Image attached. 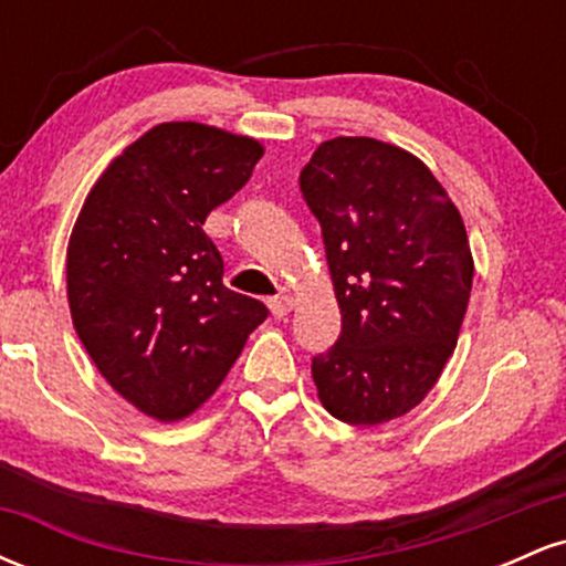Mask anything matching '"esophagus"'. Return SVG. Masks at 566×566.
I'll use <instances>...</instances> for the list:
<instances>
[{
	"instance_id": "obj_1",
	"label": "esophagus",
	"mask_w": 566,
	"mask_h": 566,
	"mask_svg": "<svg viewBox=\"0 0 566 566\" xmlns=\"http://www.w3.org/2000/svg\"><path fill=\"white\" fill-rule=\"evenodd\" d=\"M292 305H295V301H292L290 295H276L274 301H269V308L271 314H274V319H284V316L292 311Z\"/></svg>"
}]
</instances>
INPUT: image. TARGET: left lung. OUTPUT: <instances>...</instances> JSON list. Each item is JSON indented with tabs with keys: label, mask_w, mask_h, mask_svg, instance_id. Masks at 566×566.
Instances as JSON below:
<instances>
[{
	"label": "left lung",
	"mask_w": 566,
	"mask_h": 566,
	"mask_svg": "<svg viewBox=\"0 0 566 566\" xmlns=\"http://www.w3.org/2000/svg\"><path fill=\"white\" fill-rule=\"evenodd\" d=\"M301 188L343 322L311 365L316 396L343 423H388L426 399L458 346L473 284L463 218L423 159L375 138L324 140Z\"/></svg>",
	"instance_id": "8db88e82"
}]
</instances>
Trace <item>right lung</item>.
I'll return each mask as SVG.
<instances>
[{
  "label": "right lung",
  "instance_id": "right-lung-1",
  "mask_svg": "<svg viewBox=\"0 0 566 566\" xmlns=\"http://www.w3.org/2000/svg\"><path fill=\"white\" fill-rule=\"evenodd\" d=\"M263 143L201 122H161L90 188L66 250L71 322L97 373L159 423L218 391L261 301L223 284L205 220L250 180Z\"/></svg>",
  "mask_w": 566,
  "mask_h": 566
}]
</instances>
